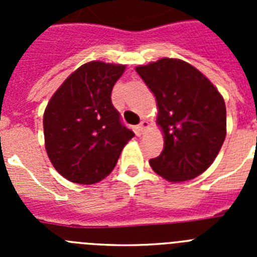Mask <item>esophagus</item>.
I'll list each match as a JSON object with an SVG mask.
<instances>
[{"label":"esophagus","instance_id":"34e87169","mask_svg":"<svg viewBox=\"0 0 257 257\" xmlns=\"http://www.w3.org/2000/svg\"><path fill=\"white\" fill-rule=\"evenodd\" d=\"M149 127V123L147 121H142L140 122V124L138 126V131H139V134H144L145 130Z\"/></svg>","mask_w":257,"mask_h":257}]
</instances>
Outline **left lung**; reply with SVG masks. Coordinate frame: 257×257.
I'll use <instances>...</instances> for the list:
<instances>
[{
    "label": "left lung",
    "instance_id": "obj_1",
    "mask_svg": "<svg viewBox=\"0 0 257 257\" xmlns=\"http://www.w3.org/2000/svg\"><path fill=\"white\" fill-rule=\"evenodd\" d=\"M136 72L157 100L165 138L162 153L149 161L166 180H192L212 165L226 135V108L217 88L198 69L163 58Z\"/></svg>",
    "mask_w": 257,
    "mask_h": 257
}]
</instances>
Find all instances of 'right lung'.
Here are the masks:
<instances>
[{
  "label": "right lung",
  "instance_id": "1",
  "mask_svg": "<svg viewBox=\"0 0 257 257\" xmlns=\"http://www.w3.org/2000/svg\"><path fill=\"white\" fill-rule=\"evenodd\" d=\"M124 65L90 61L65 79L45 109V148L72 183L94 184L112 172L135 134L121 122L112 90Z\"/></svg>",
  "mask_w": 257,
  "mask_h": 257
}]
</instances>
